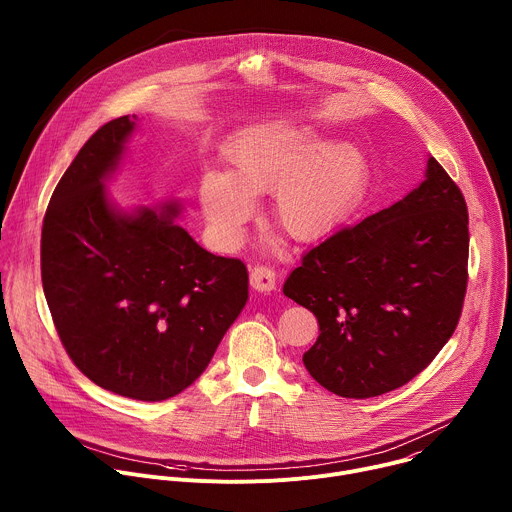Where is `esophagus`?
Returning <instances> with one entry per match:
<instances>
[{
    "label": "esophagus",
    "mask_w": 512,
    "mask_h": 512,
    "mask_svg": "<svg viewBox=\"0 0 512 512\" xmlns=\"http://www.w3.org/2000/svg\"><path fill=\"white\" fill-rule=\"evenodd\" d=\"M251 287L257 291H273L275 289V271L265 265H257L251 269Z\"/></svg>",
    "instance_id": "obj_1"
}]
</instances>
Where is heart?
<instances>
[{"mask_svg": "<svg viewBox=\"0 0 512 512\" xmlns=\"http://www.w3.org/2000/svg\"><path fill=\"white\" fill-rule=\"evenodd\" d=\"M229 172L206 170L200 206L214 237L241 243L255 212L253 196L273 190V223L294 241L332 233L356 204L367 160L352 143H326L310 125L289 119L253 123L225 148Z\"/></svg>", "mask_w": 512, "mask_h": 512, "instance_id": "obj_1", "label": "heart"}]
</instances>
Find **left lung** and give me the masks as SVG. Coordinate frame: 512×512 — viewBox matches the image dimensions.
<instances>
[{
    "instance_id": "obj_1",
    "label": "left lung",
    "mask_w": 512,
    "mask_h": 512,
    "mask_svg": "<svg viewBox=\"0 0 512 512\" xmlns=\"http://www.w3.org/2000/svg\"><path fill=\"white\" fill-rule=\"evenodd\" d=\"M468 208L427 158L403 200L346 227L302 257L283 294L320 324L304 352L330 393L369 399L403 387L452 338L468 283Z\"/></svg>"
}]
</instances>
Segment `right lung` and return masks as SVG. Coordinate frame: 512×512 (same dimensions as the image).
<instances>
[{
  "mask_svg": "<svg viewBox=\"0 0 512 512\" xmlns=\"http://www.w3.org/2000/svg\"><path fill=\"white\" fill-rule=\"evenodd\" d=\"M137 117L97 129L60 178L42 225V287L72 362L137 401L190 387L249 300L243 261L202 249L178 200L125 210L105 182Z\"/></svg>",
  "mask_w": 512,
  "mask_h": 512,
  "instance_id": "right-lung-1",
  "label": "right lung"
}]
</instances>
